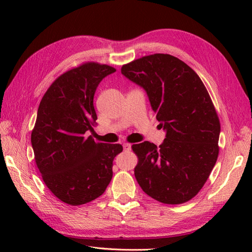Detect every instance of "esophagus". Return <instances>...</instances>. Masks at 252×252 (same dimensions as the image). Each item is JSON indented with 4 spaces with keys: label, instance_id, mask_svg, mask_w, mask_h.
<instances>
[{
    "label": "esophagus",
    "instance_id": "34e87169",
    "mask_svg": "<svg viewBox=\"0 0 252 252\" xmlns=\"http://www.w3.org/2000/svg\"><path fill=\"white\" fill-rule=\"evenodd\" d=\"M123 149H125L126 152L131 151V144H129V143H125V144H123Z\"/></svg>",
    "mask_w": 252,
    "mask_h": 252
}]
</instances>
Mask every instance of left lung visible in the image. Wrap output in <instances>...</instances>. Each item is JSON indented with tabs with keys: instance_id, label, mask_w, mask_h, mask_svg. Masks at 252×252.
Returning a JSON list of instances; mask_svg holds the SVG:
<instances>
[{
	"instance_id": "obj_1",
	"label": "left lung",
	"mask_w": 252,
	"mask_h": 252,
	"mask_svg": "<svg viewBox=\"0 0 252 252\" xmlns=\"http://www.w3.org/2000/svg\"><path fill=\"white\" fill-rule=\"evenodd\" d=\"M121 73L146 91L160 126L162 145H132L134 175L142 189L162 203L180 205L205 185L219 156L220 120L208 91L192 69L169 54L126 63Z\"/></svg>"
}]
</instances>
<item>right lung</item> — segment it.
I'll return each mask as SVG.
<instances>
[{
	"label": "right lung",
	"mask_w": 252,
	"mask_h": 252,
	"mask_svg": "<svg viewBox=\"0 0 252 252\" xmlns=\"http://www.w3.org/2000/svg\"><path fill=\"white\" fill-rule=\"evenodd\" d=\"M111 66L83 63L61 74L47 89L31 132L34 160L53 195L80 206L104 194L112 178L120 144L95 142L87 131L96 125L93 98Z\"/></svg>",
	"instance_id": "obj_1"
}]
</instances>
